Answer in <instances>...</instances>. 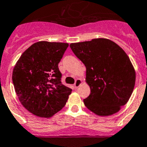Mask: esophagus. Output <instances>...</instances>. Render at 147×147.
<instances>
[{
  "mask_svg": "<svg viewBox=\"0 0 147 147\" xmlns=\"http://www.w3.org/2000/svg\"><path fill=\"white\" fill-rule=\"evenodd\" d=\"M81 83H82V80H81L80 79H77L76 80V82H75L74 85V86L75 88H77L80 86Z\"/></svg>",
  "mask_w": 147,
  "mask_h": 147,
  "instance_id": "34e87169",
  "label": "esophagus"
}]
</instances>
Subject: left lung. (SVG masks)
Masks as SVG:
<instances>
[{"instance_id": "obj_1", "label": "left lung", "mask_w": 147, "mask_h": 147, "mask_svg": "<svg viewBox=\"0 0 147 147\" xmlns=\"http://www.w3.org/2000/svg\"><path fill=\"white\" fill-rule=\"evenodd\" d=\"M73 53L86 67L90 94L83 100L99 116L118 112L129 100L135 84V71L124 50L108 39L71 43Z\"/></svg>"}]
</instances>
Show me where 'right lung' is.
<instances>
[{
  "instance_id": "1",
  "label": "right lung",
  "mask_w": 147,
  "mask_h": 147,
  "mask_svg": "<svg viewBox=\"0 0 147 147\" xmlns=\"http://www.w3.org/2000/svg\"><path fill=\"white\" fill-rule=\"evenodd\" d=\"M68 43L40 41L22 53L13 71V83L23 107L48 118L65 107L72 89L61 82L59 63Z\"/></svg>"
}]
</instances>
